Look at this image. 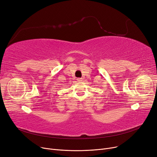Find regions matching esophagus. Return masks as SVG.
Listing matches in <instances>:
<instances>
[{
    "mask_svg": "<svg viewBox=\"0 0 157 157\" xmlns=\"http://www.w3.org/2000/svg\"><path fill=\"white\" fill-rule=\"evenodd\" d=\"M77 80L78 82H81L82 81H83V78H78Z\"/></svg>",
    "mask_w": 157,
    "mask_h": 157,
    "instance_id": "esophagus-1",
    "label": "esophagus"
}]
</instances>
